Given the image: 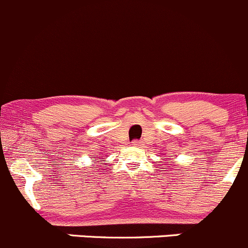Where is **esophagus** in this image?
<instances>
[{
	"mask_svg": "<svg viewBox=\"0 0 248 248\" xmlns=\"http://www.w3.org/2000/svg\"><path fill=\"white\" fill-rule=\"evenodd\" d=\"M132 145H134V146H141V145H143V143H141L140 140H133V141H132Z\"/></svg>",
	"mask_w": 248,
	"mask_h": 248,
	"instance_id": "34e87169",
	"label": "esophagus"
}]
</instances>
